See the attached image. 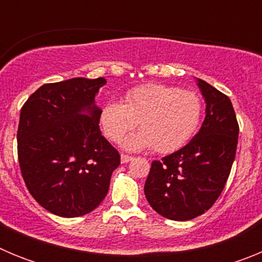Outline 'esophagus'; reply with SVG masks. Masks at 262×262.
Returning a JSON list of instances; mask_svg holds the SVG:
<instances>
[{
    "mask_svg": "<svg viewBox=\"0 0 262 262\" xmlns=\"http://www.w3.org/2000/svg\"><path fill=\"white\" fill-rule=\"evenodd\" d=\"M133 159H134V157L129 156V155H124V154L120 155V161H122V164L128 163V161H131Z\"/></svg>",
    "mask_w": 262,
    "mask_h": 262,
    "instance_id": "1",
    "label": "esophagus"
}]
</instances>
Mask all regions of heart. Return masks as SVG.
<instances>
[{"mask_svg":"<svg viewBox=\"0 0 262 262\" xmlns=\"http://www.w3.org/2000/svg\"><path fill=\"white\" fill-rule=\"evenodd\" d=\"M202 113V99L191 90L147 84L127 92L124 105L115 101L106 103L99 122L106 138L113 142L139 124V133L120 142L124 149L139 151L152 147L159 154H169L190 140L200 126Z\"/></svg>","mask_w":262,"mask_h":262,"instance_id":"b5f03b06","label":"heart"}]
</instances>
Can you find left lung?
<instances>
[{"label": "left lung", "instance_id": "1", "mask_svg": "<svg viewBox=\"0 0 262 262\" xmlns=\"http://www.w3.org/2000/svg\"><path fill=\"white\" fill-rule=\"evenodd\" d=\"M206 102L202 127L184 148L154 161L144 185L152 209L170 221H190L223 191L237 147L239 124L231 99L196 78Z\"/></svg>", "mask_w": 262, "mask_h": 262}]
</instances>
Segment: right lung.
<instances>
[{
	"mask_svg": "<svg viewBox=\"0 0 262 262\" xmlns=\"http://www.w3.org/2000/svg\"><path fill=\"white\" fill-rule=\"evenodd\" d=\"M103 77L45 84L20 110L18 159L30 194L62 217L89 214L103 201L120 156L99 129L96 96Z\"/></svg>",
	"mask_w": 262,
	"mask_h": 262,
	"instance_id": "add662e5",
	"label": "right lung"
}]
</instances>
